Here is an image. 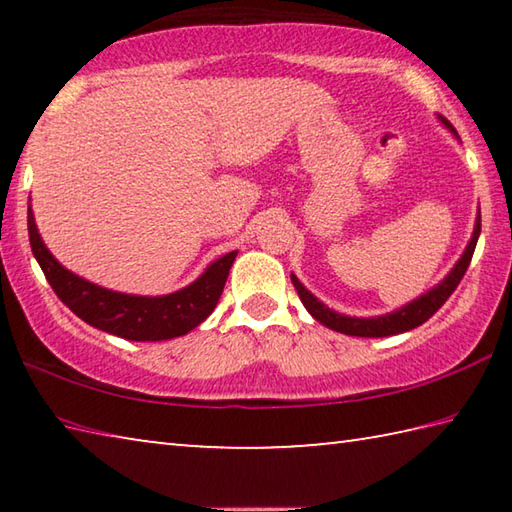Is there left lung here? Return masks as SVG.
Masks as SVG:
<instances>
[{
	"instance_id": "8db88e82",
	"label": "left lung",
	"mask_w": 512,
	"mask_h": 512,
	"mask_svg": "<svg viewBox=\"0 0 512 512\" xmlns=\"http://www.w3.org/2000/svg\"><path fill=\"white\" fill-rule=\"evenodd\" d=\"M445 124L452 128V124H449V121H445ZM479 232H481V216H479V219H476V228H474L472 241H470V244H467L463 257L458 259V264L452 268V273H449L445 280L438 284L436 289H431L429 293H424L422 298L413 300L411 305L397 309V311H393V314H388V316L350 318V316L336 314V311L325 307L318 298L311 296V293L298 282L296 275H291V282H293V287H296L298 296L302 300V305L307 307L309 314L314 316L318 323H323L325 327L334 329V332H341V334H348V336H370V339H377V336L402 334V332H409V329L418 327L422 323H427V320L433 314H436V311L445 305L447 298L456 291V287H458V284H461L463 275L467 271V266H470V262H472V255H474V248H476V239H479Z\"/></svg>"
}]
</instances>
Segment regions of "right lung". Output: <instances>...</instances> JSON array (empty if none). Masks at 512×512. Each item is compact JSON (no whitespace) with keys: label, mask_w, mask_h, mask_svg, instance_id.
Wrapping results in <instances>:
<instances>
[{"label":"right lung","mask_w":512,"mask_h":512,"mask_svg":"<svg viewBox=\"0 0 512 512\" xmlns=\"http://www.w3.org/2000/svg\"><path fill=\"white\" fill-rule=\"evenodd\" d=\"M29 241L56 296L85 323L128 341H167L192 332L219 302L237 253H228L207 268L187 289L162 298L126 296L101 289L60 266L36 230L29 207Z\"/></svg>","instance_id":"add662e5"}]
</instances>
